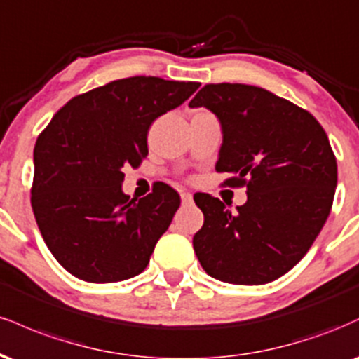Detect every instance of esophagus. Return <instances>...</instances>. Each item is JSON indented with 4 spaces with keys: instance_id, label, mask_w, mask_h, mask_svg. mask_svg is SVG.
Segmentation results:
<instances>
[{
    "instance_id": "obj_1",
    "label": "esophagus",
    "mask_w": 359,
    "mask_h": 359,
    "mask_svg": "<svg viewBox=\"0 0 359 359\" xmlns=\"http://www.w3.org/2000/svg\"><path fill=\"white\" fill-rule=\"evenodd\" d=\"M180 199H182V204H191L192 194L191 192H180Z\"/></svg>"
}]
</instances>
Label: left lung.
<instances>
[{"instance_id":"8db88e82","label":"left lung","mask_w":359,"mask_h":359,"mask_svg":"<svg viewBox=\"0 0 359 359\" xmlns=\"http://www.w3.org/2000/svg\"><path fill=\"white\" fill-rule=\"evenodd\" d=\"M189 106L219 119L216 170L248 196L234 214L217 197L194 196L204 214L194 251L221 282H273L304 258L331 212L337 163L327 135L309 111L257 86L205 84Z\"/></svg>"}]
</instances>
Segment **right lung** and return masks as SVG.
<instances>
[{"label": "right lung", "mask_w": 359, "mask_h": 359, "mask_svg": "<svg viewBox=\"0 0 359 359\" xmlns=\"http://www.w3.org/2000/svg\"><path fill=\"white\" fill-rule=\"evenodd\" d=\"M199 82L135 76L72 97L39 135L32 209L45 245L74 277L121 282L142 273L180 197L156 182L123 194V168L148 155V128L192 96Z\"/></svg>", "instance_id": "add662e5"}]
</instances>
